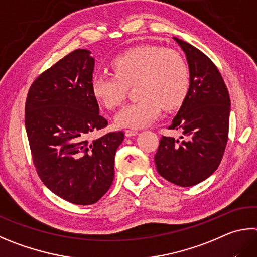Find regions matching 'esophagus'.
I'll return each instance as SVG.
<instances>
[{
  "label": "esophagus",
  "instance_id": "1",
  "mask_svg": "<svg viewBox=\"0 0 257 257\" xmlns=\"http://www.w3.org/2000/svg\"><path fill=\"white\" fill-rule=\"evenodd\" d=\"M124 134H125V136H127V137H133V136H136L138 132H137V130H134V129H127L124 132Z\"/></svg>",
  "mask_w": 257,
  "mask_h": 257
}]
</instances>
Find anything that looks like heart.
Returning <instances> with one entry per match:
<instances>
[{"label": "heart", "mask_w": 257, "mask_h": 257, "mask_svg": "<svg viewBox=\"0 0 257 257\" xmlns=\"http://www.w3.org/2000/svg\"><path fill=\"white\" fill-rule=\"evenodd\" d=\"M111 66L113 74L93 77V96L106 109L122 103L128 86L135 84V93L139 96L115 115L120 127H144L160 114L162 108L165 111L179 108L188 94L189 66L176 50L142 46L119 55Z\"/></svg>", "instance_id": "obj_1"}]
</instances>
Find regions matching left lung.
Masks as SVG:
<instances>
[{"label":"left lung","mask_w":257,"mask_h":257,"mask_svg":"<svg viewBox=\"0 0 257 257\" xmlns=\"http://www.w3.org/2000/svg\"><path fill=\"white\" fill-rule=\"evenodd\" d=\"M190 71L188 94L169 127L182 136H162L157 172L179 186H193L218 169L229 130L230 99L220 72L207 55L179 38Z\"/></svg>","instance_id":"1"}]
</instances>
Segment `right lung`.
Wrapping results in <instances>:
<instances>
[{
	"label": "right lung",
	"mask_w": 257,
	"mask_h": 257,
	"mask_svg": "<svg viewBox=\"0 0 257 257\" xmlns=\"http://www.w3.org/2000/svg\"><path fill=\"white\" fill-rule=\"evenodd\" d=\"M76 49L31 84L25 123L40 180L66 201L87 206L108 192L114 177V156L123 132L90 136L108 125L91 90L94 58Z\"/></svg>",
	"instance_id": "add662e5"
}]
</instances>
